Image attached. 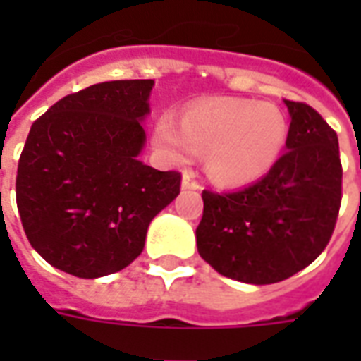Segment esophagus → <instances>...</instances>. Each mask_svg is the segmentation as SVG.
Wrapping results in <instances>:
<instances>
[{
  "instance_id": "1",
  "label": "esophagus",
  "mask_w": 361,
  "mask_h": 361,
  "mask_svg": "<svg viewBox=\"0 0 361 361\" xmlns=\"http://www.w3.org/2000/svg\"><path fill=\"white\" fill-rule=\"evenodd\" d=\"M181 189H192V191H197V189H200V181L197 180V176L192 174V172H183Z\"/></svg>"
}]
</instances>
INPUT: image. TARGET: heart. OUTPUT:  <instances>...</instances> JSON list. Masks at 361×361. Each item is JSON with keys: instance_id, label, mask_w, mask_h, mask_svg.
Masks as SVG:
<instances>
[{"instance_id": "b5f03b06", "label": "heart", "mask_w": 361, "mask_h": 361, "mask_svg": "<svg viewBox=\"0 0 361 361\" xmlns=\"http://www.w3.org/2000/svg\"><path fill=\"white\" fill-rule=\"evenodd\" d=\"M285 114L275 104L215 99L191 104L181 116L163 114L153 138L178 164L206 155V172L223 185H245L268 174L286 142Z\"/></svg>"}]
</instances>
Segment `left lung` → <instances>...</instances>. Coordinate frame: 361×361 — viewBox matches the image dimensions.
<instances>
[{"label": "left lung", "instance_id": "8db88e82", "mask_svg": "<svg viewBox=\"0 0 361 361\" xmlns=\"http://www.w3.org/2000/svg\"><path fill=\"white\" fill-rule=\"evenodd\" d=\"M285 104L286 152L268 174L238 191H202L198 252L215 271L249 285L307 268L328 245L341 206L336 130L309 104Z\"/></svg>", "mask_w": 361, "mask_h": 361}]
</instances>
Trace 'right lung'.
Here are the masks:
<instances>
[{"label":"right lung","mask_w":361,"mask_h":361,"mask_svg":"<svg viewBox=\"0 0 361 361\" xmlns=\"http://www.w3.org/2000/svg\"><path fill=\"white\" fill-rule=\"evenodd\" d=\"M153 80L71 93L31 125L16 206L31 247L54 268L95 279L129 266L152 219L180 195L181 174L138 161Z\"/></svg>","instance_id":"add662e5"}]
</instances>
